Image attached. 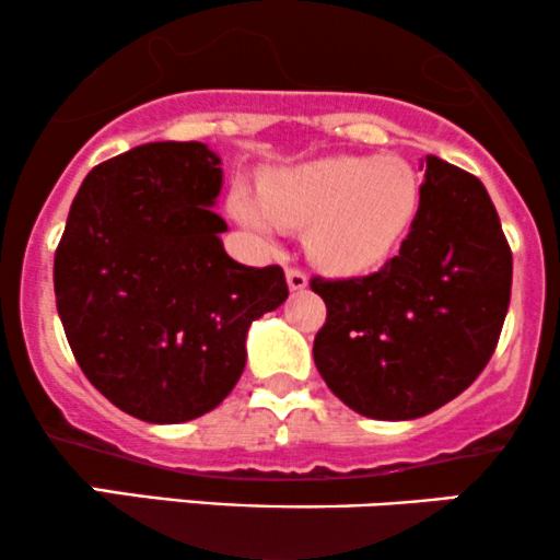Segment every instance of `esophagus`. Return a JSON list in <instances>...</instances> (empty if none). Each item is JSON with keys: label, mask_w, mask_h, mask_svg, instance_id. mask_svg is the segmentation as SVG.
<instances>
[{"label": "esophagus", "mask_w": 560, "mask_h": 560, "mask_svg": "<svg viewBox=\"0 0 560 560\" xmlns=\"http://www.w3.org/2000/svg\"><path fill=\"white\" fill-rule=\"evenodd\" d=\"M287 284L292 292H302L307 287V276L300 271V268H289L287 271Z\"/></svg>", "instance_id": "obj_1"}]
</instances>
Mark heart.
<instances>
[{"instance_id": "heart-1", "label": "heart", "mask_w": 560, "mask_h": 560, "mask_svg": "<svg viewBox=\"0 0 560 560\" xmlns=\"http://www.w3.org/2000/svg\"><path fill=\"white\" fill-rule=\"evenodd\" d=\"M421 208V178L395 155H331L271 171L260 197L236 186L229 210L258 240L305 226V249L324 271L361 276L400 249Z\"/></svg>"}]
</instances>
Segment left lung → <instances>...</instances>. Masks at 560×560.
Listing matches in <instances>:
<instances>
[{
	"mask_svg": "<svg viewBox=\"0 0 560 560\" xmlns=\"http://www.w3.org/2000/svg\"><path fill=\"white\" fill-rule=\"evenodd\" d=\"M421 171L400 255L361 279L311 281L326 302L313 361L365 419H421L471 387L511 302V247L485 184L434 155Z\"/></svg>",
	"mask_w": 560,
	"mask_h": 560,
	"instance_id": "obj_1",
	"label": "left lung"
}]
</instances>
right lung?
Segmentation results:
<instances>
[{"mask_svg":"<svg viewBox=\"0 0 560 560\" xmlns=\"http://www.w3.org/2000/svg\"><path fill=\"white\" fill-rule=\"evenodd\" d=\"M221 158L152 141L83 178L55 255L62 329L89 382L147 423L205 416L240 382L247 331L289 289L279 266H242L215 213Z\"/></svg>","mask_w":560,"mask_h":560,"instance_id":"obj_1","label":"right lung"}]
</instances>
